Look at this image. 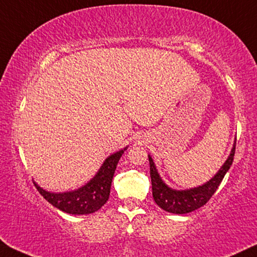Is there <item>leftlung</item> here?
Here are the masks:
<instances>
[{"instance_id":"8db88e82","label":"left lung","mask_w":257,"mask_h":257,"mask_svg":"<svg viewBox=\"0 0 257 257\" xmlns=\"http://www.w3.org/2000/svg\"><path fill=\"white\" fill-rule=\"evenodd\" d=\"M235 153V141L233 143L232 150L229 152L227 159L225 160L223 166L219 168L213 177L203 185L189 189H174L167 186L165 181L160 177L157 170L156 164L152 157L148 155L150 162V175L152 183L153 200L163 210L167 212L183 214L189 213L194 210L201 208L211 198L218 186L223 181L225 174L231 167Z\"/></svg>"}]
</instances>
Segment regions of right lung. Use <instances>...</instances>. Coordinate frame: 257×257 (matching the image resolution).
<instances>
[{
    "mask_svg": "<svg viewBox=\"0 0 257 257\" xmlns=\"http://www.w3.org/2000/svg\"><path fill=\"white\" fill-rule=\"evenodd\" d=\"M128 147L107 157L94 177L79 188L64 193H52L34 182L37 189L53 206L70 214H89L98 211L108 201L113 175L121 156Z\"/></svg>",
    "mask_w": 257,
    "mask_h": 257,
    "instance_id": "add662e5",
    "label": "right lung"
}]
</instances>
